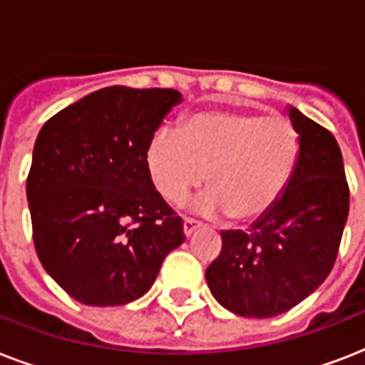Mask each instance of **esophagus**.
<instances>
[{"instance_id": "esophagus-1", "label": "esophagus", "mask_w": 365, "mask_h": 365, "mask_svg": "<svg viewBox=\"0 0 365 365\" xmlns=\"http://www.w3.org/2000/svg\"><path fill=\"white\" fill-rule=\"evenodd\" d=\"M199 227H200L199 222H195V220H189L187 217V220L183 222V235H185V237H191V235H193Z\"/></svg>"}]
</instances>
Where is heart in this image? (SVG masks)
Segmentation results:
<instances>
[{
	"label": "heart",
	"instance_id": "obj_1",
	"mask_svg": "<svg viewBox=\"0 0 365 365\" xmlns=\"http://www.w3.org/2000/svg\"><path fill=\"white\" fill-rule=\"evenodd\" d=\"M301 155L299 132L288 117L255 111L195 113L180 130L160 126L145 149L155 189L180 202L205 182L197 210L250 223L267 216L286 193Z\"/></svg>",
	"mask_w": 365,
	"mask_h": 365
}]
</instances>
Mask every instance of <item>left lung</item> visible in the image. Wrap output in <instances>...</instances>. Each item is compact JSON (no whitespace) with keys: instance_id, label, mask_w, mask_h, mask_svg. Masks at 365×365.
Instances as JSON below:
<instances>
[{"instance_id":"obj_1","label":"left lung","mask_w":365,"mask_h":365,"mask_svg":"<svg viewBox=\"0 0 365 365\" xmlns=\"http://www.w3.org/2000/svg\"><path fill=\"white\" fill-rule=\"evenodd\" d=\"M301 155L286 193L246 231H222V252L206 269L220 305L246 318L294 309L328 278L349 216V183L334 134L288 108Z\"/></svg>"}]
</instances>
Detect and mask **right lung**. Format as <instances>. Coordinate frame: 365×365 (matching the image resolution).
<instances>
[{"instance_id":"1","label":"right lung","mask_w":365,"mask_h":365,"mask_svg":"<svg viewBox=\"0 0 365 365\" xmlns=\"http://www.w3.org/2000/svg\"><path fill=\"white\" fill-rule=\"evenodd\" d=\"M180 102L174 88L106 87L37 134L26 180L34 244L43 269L79 303L142 297L185 240L145 166L149 138Z\"/></svg>"}]
</instances>
